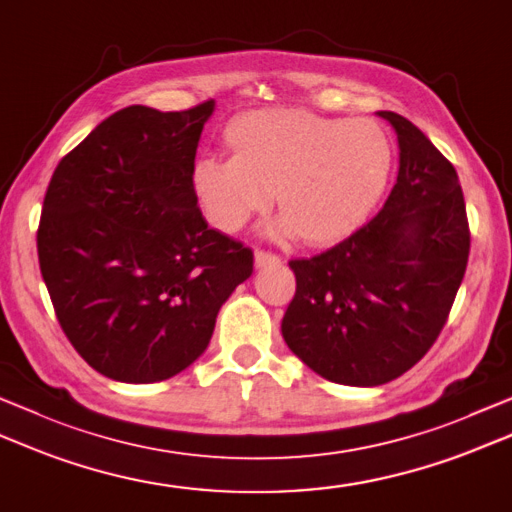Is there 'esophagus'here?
Instances as JSON below:
<instances>
[{
  "mask_svg": "<svg viewBox=\"0 0 512 512\" xmlns=\"http://www.w3.org/2000/svg\"><path fill=\"white\" fill-rule=\"evenodd\" d=\"M279 262H282V259H279L275 253H270V250H262V248L255 250V266H257V268L275 266V264H279Z\"/></svg>",
  "mask_w": 512,
  "mask_h": 512,
  "instance_id": "esophagus-1",
  "label": "esophagus"
}]
</instances>
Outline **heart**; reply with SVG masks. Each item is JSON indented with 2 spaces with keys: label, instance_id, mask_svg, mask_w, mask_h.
I'll list each match as a JSON object with an SVG mask.
<instances>
[{
  "label": "heart",
  "instance_id": "b5f03b06",
  "mask_svg": "<svg viewBox=\"0 0 512 512\" xmlns=\"http://www.w3.org/2000/svg\"><path fill=\"white\" fill-rule=\"evenodd\" d=\"M233 157L202 155L193 188L206 217L237 233L270 199L284 210L277 235L308 244L346 237L384 193L393 150L373 119H335L306 110H259L226 128Z\"/></svg>",
  "mask_w": 512,
  "mask_h": 512
}]
</instances>
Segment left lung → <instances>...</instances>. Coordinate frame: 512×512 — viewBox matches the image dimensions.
Returning a JSON list of instances; mask_svg holds the SVG:
<instances>
[{
    "instance_id": "left-lung-1",
    "label": "left lung",
    "mask_w": 512,
    "mask_h": 512,
    "mask_svg": "<svg viewBox=\"0 0 512 512\" xmlns=\"http://www.w3.org/2000/svg\"><path fill=\"white\" fill-rule=\"evenodd\" d=\"M399 142L384 208L344 242L293 259L282 319L288 348L328 382L379 386L404 375L442 333L462 284L470 230L453 164L406 117L379 110Z\"/></svg>"
}]
</instances>
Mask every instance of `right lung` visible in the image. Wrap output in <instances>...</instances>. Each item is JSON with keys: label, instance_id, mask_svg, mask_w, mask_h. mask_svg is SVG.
<instances>
[{"label": "right lung", "instance_id": "add662e5", "mask_svg": "<svg viewBox=\"0 0 512 512\" xmlns=\"http://www.w3.org/2000/svg\"><path fill=\"white\" fill-rule=\"evenodd\" d=\"M213 110V99L117 110L50 177L39 268L68 342L115 382L182 373L253 275V250L208 228L197 206L195 153Z\"/></svg>", "mask_w": 512, "mask_h": 512}]
</instances>
